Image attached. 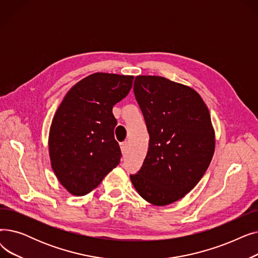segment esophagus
I'll return each mask as SVG.
<instances>
[{
	"instance_id": "esophagus-1",
	"label": "esophagus",
	"mask_w": 258,
	"mask_h": 258,
	"mask_svg": "<svg viewBox=\"0 0 258 258\" xmlns=\"http://www.w3.org/2000/svg\"><path fill=\"white\" fill-rule=\"evenodd\" d=\"M121 152H122V155L123 156H125L126 154H127V150H128V142H123V143H121Z\"/></svg>"
}]
</instances>
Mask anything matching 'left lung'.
Wrapping results in <instances>:
<instances>
[{
  "instance_id": "obj_1",
  "label": "left lung",
  "mask_w": 258,
  "mask_h": 258,
  "mask_svg": "<svg viewBox=\"0 0 258 258\" xmlns=\"http://www.w3.org/2000/svg\"><path fill=\"white\" fill-rule=\"evenodd\" d=\"M134 93L150 145L131 181L148 203L169 205L192 190L210 164L215 136L209 110L197 91L162 76H137Z\"/></svg>"
}]
</instances>
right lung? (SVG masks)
Listing matches in <instances>:
<instances>
[{"label": "right lung", "instance_id": "right-lung-1", "mask_svg": "<svg viewBox=\"0 0 258 258\" xmlns=\"http://www.w3.org/2000/svg\"><path fill=\"white\" fill-rule=\"evenodd\" d=\"M134 76L94 73L67 93L53 117L49 156L59 183L76 197L91 192L120 162L113 106L123 99Z\"/></svg>", "mask_w": 258, "mask_h": 258}]
</instances>
